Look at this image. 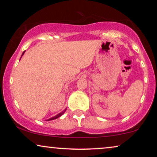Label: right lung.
I'll return each mask as SVG.
<instances>
[{
    "label": "right lung",
    "instance_id": "add662e5",
    "mask_svg": "<svg viewBox=\"0 0 157 157\" xmlns=\"http://www.w3.org/2000/svg\"><path fill=\"white\" fill-rule=\"evenodd\" d=\"M24 53H25V51H23V53H22V56H23V54H24ZM66 109H65V110H64V111H62V112H61V113H59V114H57L56 116H55V117H51V118H50V119H47V120H46V121H51V120H54V119H58V118H59V117H61V116L63 114V113H64V112H65V111H66Z\"/></svg>",
    "mask_w": 157,
    "mask_h": 157
}]
</instances>
